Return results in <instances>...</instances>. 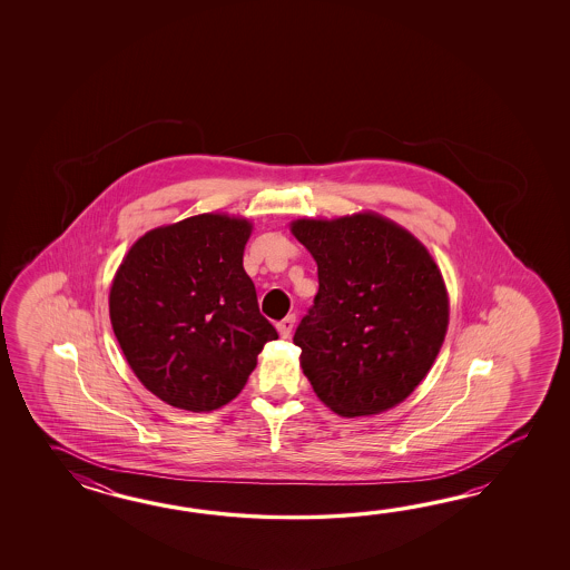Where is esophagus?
<instances>
[{
  "instance_id": "1",
  "label": "esophagus",
  "mask_w": 570,
  "mask_h": 570,
  "mask_svg": "<svg viewBox=\"0 0 570 570\" xmlns=\"http://www.w3.org/2000/svg\"><path fill=\"white\" fill-rule=\"evenodd\" d=\"M293 326H295V315L291 314L287 317H283L279 324H277V330H279L281 338H289L291 332H293Z\"/></svg>"
}]
</instances>
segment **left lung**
Instances as JSON below:
<instances>
[{
    "instance_id": "1",
    "label": "left lung",
    "mask_w": 570,
    "mask_h": 570,
    "mask_svg": "<svg viewBox=\"0 0 570 570\" xmlns=\"http://www.w3.org/2000/svg\"><path fill=\"white\" fill-rule=\"evenodd\" d=\"M320 289L293 342L315 395L344 415L395 407L417 387L449 327V293L410 232L371 212L297 219Z\"/></svg>"
}]
</instances>
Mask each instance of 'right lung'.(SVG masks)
<instances>
[{
    "label": "right lung",
    "instance_id": "right-lung-1",
    "mask_svg": "<svg viewBox=\"0 0 570 570\" xmlns=\"http://www.w3.org/2000/svg\"><path fill=\"white\" fill-rule=\"evenodd\" d=\"M253 224L202 214L146 232L109 289V320L134 375L173 407L230 403L277 330L243 267Z\"/></svg>",
    "mask_w": 570,
    "mask_h": 570
}]
</instances>
